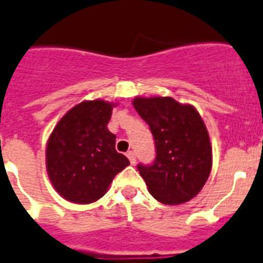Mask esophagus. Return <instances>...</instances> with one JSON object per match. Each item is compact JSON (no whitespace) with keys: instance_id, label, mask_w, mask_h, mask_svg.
I'll use <instances>...</instances> for the list:
<instances>
[{"instance_id":"esophagus-1","label":"esophagus","mask_w":263,"mask_h":263,"mask_svg":"<svg viewBox=\"0 0 263 263\" xmlns=\"http://www.w3.org/2000/svg\"><path fill=\"white\" fill-rule=\"evenodd\" d=\"M127 157H128L129 162H131L132 165H134L135 162H136V155H135V152H132V151H129V152L127 153Z\"/></svg>"}]
</instances>
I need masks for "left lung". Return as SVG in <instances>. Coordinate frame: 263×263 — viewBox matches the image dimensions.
Segmentation results:
<instances>
[{
	"instance_id": "8db88e82",
	"label": "left lung",
	"mask_w": 263,
	"mask_h": 263,
	"mask_svg": "<svg viewBox=\"0 0 263 263\" xmlns=\"http://www.w3.org/2000/svg\"><path fill=\"white\" fill-rule=\"evenodd\" d=\"M134 107L155 139L152 164L137 165L153 198L181 204L202 190L212 166L207 128L198 111L170 97L135 98Z\"/></svg>"
}]
</instances>
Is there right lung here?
Masks as SVG:
<instances>
[{"instance_id": "obj_1", "label": "right lung", "mask_w": 263, "mask_h": 263, "mask_svg": "<svg viewBox=\"0 0 263 263\" xmlns=\"http://www.w3.org/2000/svg\"><path fill=\"white\" fill-rule=\"evenodd\" d=\"M112 105L85 101L61 118L47 144V172L53 187L69 202L93 203L129 164L115 149L107 129Z\"/></svg>"}]
</instances>
